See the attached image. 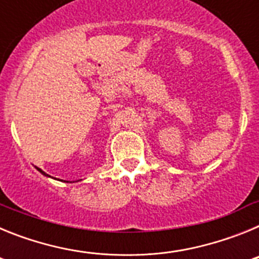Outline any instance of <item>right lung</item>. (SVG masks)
Listing matches in <instances>:
<instances>
[{"mask_svg": "<svg viewBox=\"0 0 259 259\" xmlns=\"http://www.w3.org/2000/svg\"><path fill=\"white\" fill-rule=\"evenodd\" d=\"M36 168H37V170H38V171H40V172H41V174H42V175H44V176H48V178H52V176H50V175H48V174H47V172H44V171L41 170V168H38V167H36ZM67 183H68V182H67Z\"/></svg>", "mask_w": 259, "mask_h": 259, "instance_id": "obj_1", "label": "right lung"}]
</instances>
